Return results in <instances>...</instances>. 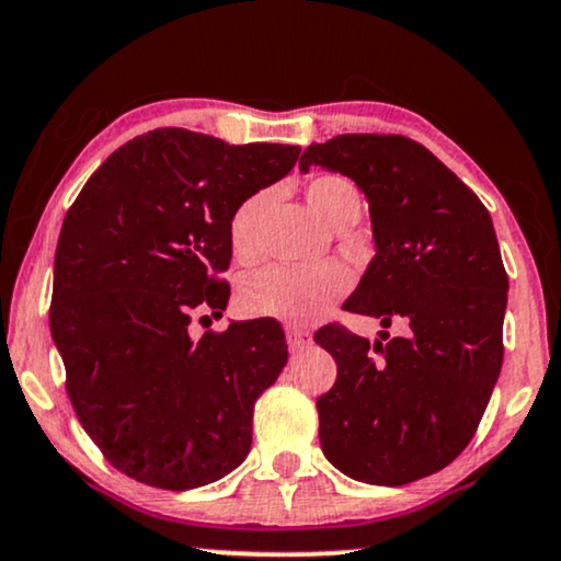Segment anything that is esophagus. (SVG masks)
Here are the masks:
<instances>
[{
  "mask_svg": "<svg viewBox=\"0 0 561 561\" xmlns=\"http://www.w3.org/2000/svg\"><path fill=\"white\" fill-rule=\"evenodd\" d=\"M287 344H289V352H302V350H308L310 344H313V339H310L308 331L289 325V329H287Z\"/></svg>",
  "mask_w": 561,
  "mask_h": 561,
  "instance_id": "1",
  "label": "esophagus"
}]
</instances>
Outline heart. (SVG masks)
Wrapping results in <instances>:
<instances>
[{
	"instance_id": "obj_1",
	"label": "heart",
	"mask_w": 561,
	"mask_h": 561,
	"mask_svg": "<svg viewBox=\"0 0 561 561\" xmlns=\"http://www.w3.org/2000/svg\"><path fill=\"white\" fill-rule=\"evenodd\" d=\"M266 194L248 196L230 217V248L238 261L256 259V219ZM305 202L329 228L359 219L363 194L344 175H316L305 186ZM350 272L342 264H321L310 268L266 266L240 282L238 305L245 316L276 318L285 323H310L331 308L350 287Z\"/></svg>"
}]
</instances>
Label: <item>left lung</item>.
I'll use <instances>...</instances> for the list:
<instances>
[{
    "instance_id": "left-lung-1",
    "label": "left lung",
    "mask_w": 561,
    "mask_h": 561,
    "mask_svg": "<svg viewBox=\"0 0 561 561\" xmlns=\"http://www.w3.org/2000/svg\"><path fill=\"white\" fill-rule=\"evenodd\" d=\"M310 165L352 179L370 204L375 256L344 310L407 325L375 344L339 323L316 331L339 367L316 403L323 456L365 484H409L463 453L500 378L507 274L492 217L401 134H339L302 152Z\"/></svg>"
}]
</instances>
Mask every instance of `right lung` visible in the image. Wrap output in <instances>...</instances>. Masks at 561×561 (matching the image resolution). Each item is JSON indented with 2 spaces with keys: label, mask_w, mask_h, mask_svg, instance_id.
Segmentation results:
<instances>
[{
  "label": "right lung",
  "mask_w": 561,
  "mask_h": 561,
  "mask_svg": "<svg viewBox=\"0 0 561 561\" xmlns=\"http://www.w3.org/2000/svg\"><path fill=\"white\" fill-rule=\"evenodd\" d=\"M293 145H228L154 129L103 162L64 217L51 336L77 420L108 463L141 484L196 489L251 450L253 403L287 365L274 321H232L198 342V310L222 316L230 217L285 179Z\"/></svg>",
  "instance_id": "right-lung-1"
}]
</instances>
